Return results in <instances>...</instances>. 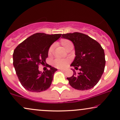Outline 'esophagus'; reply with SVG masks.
<instances>
[{"instance_id": "1", "label": "esophagus", "mask_w": 120, "mask_h": 120, "mask_svg": "<svg viewBox=\"0 0 120 120\" xmlns=\"http://www.w3.org/2000/svg\"><path fill=\"white\" fill-rule=\"evenodd\" d=\"M60 70H61V71H66V70H65V69H60Z\"/></svg>"}]
</instances>
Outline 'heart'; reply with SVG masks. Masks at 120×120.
I'll return each mask as SVG.
<instances>
[{"label":"heart","mask_w":120,"mask_h":120,"mask_svg":"<svg viewBox=\"0 0 120 120\" xmlns=\"http://www.w3.org/2000/svg\"><path fill=\"white\" fill-rule=\"evenodd\" d=\"M60 44L61 45L63 46V47L64 49H66L68 47H69L70 45H71L72 43L71 41H69V40L67 39H62L60 41ZM53 51V47L52 46H50L49 47L48 50V54L49 55H51L52 52ZM54 65L56 67L58 68H63L66 67L68 64V61L65 59H56L54 61Z\"/></svg>","instance_id":"b5f03b06"}]
</instances>
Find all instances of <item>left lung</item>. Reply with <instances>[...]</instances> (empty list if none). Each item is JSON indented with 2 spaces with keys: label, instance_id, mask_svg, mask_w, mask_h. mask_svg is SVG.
<instances>
[{
  "label": "left lung",
  "instance_id": "left-lung-1",
  "mask_svg": "<svg viewBox=\"0 0 120 120\" xmlns=\"http://www.w3.org/2000/svg\"><path fill=\"white\" fill-rule=\"evenodd\" d=\"M61 37L74 44L76 56L71 66L80 70L76 74L73 70V76L67 78L69 84L78 90L92 88L100 80L105 70L106 60L103 49L97 41L82 33L63 34Z\"/></svg>",
  "mask_w": 120,
  "mask_h": 120
}]
</instances>
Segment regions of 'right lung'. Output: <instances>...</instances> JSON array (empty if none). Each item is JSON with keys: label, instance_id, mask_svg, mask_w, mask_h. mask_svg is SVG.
<instances>
[{"label": "right lung", "instance_id": "1", "mask_svg": "<svg viewBox=\"0 0 120 120\" xmlns=\"http://www.w3.org/2000/svg\"><path fill=\"white\" fill-rule=\"evenodd\" d=\"M61 36V34L36 33L14 49L13 64L20 83L27 90L41 92L51 86L57 69L46 64V67L50 69L42 73L38 70V67L40 64H46L49 47Z\"/></svg>", "mask_w": 120, "mask_h": 120}]
</instances>
